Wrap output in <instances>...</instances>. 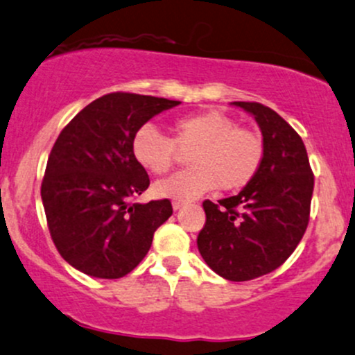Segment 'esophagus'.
Here are the masks:
<instances>
[{
    "label": "esophagus",
    "instance_id": "obj_1",
    "mask_svg": "<svg viewBox=\"0 0 355 355\" xmlns=\"http://www.w3.org/2000/svg\"><path fill=\"white\" fill-rule=\"evenodd\" d=\"M182 207H186V201H178V200L173 201V208L174 209H181Z\"/></svg>",
    "mask_w": 355,
    "mask_h": 355
}]
</instances>
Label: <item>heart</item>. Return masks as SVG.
I'll list each match as a JSON object with an SVG mask.
<instances>
[{
    "label": "heart",
    "mask_w": 355,
    "mask_h": 355,
    "mask_svg": "<svg viewBox=\"0 0 355 355\" xmlns=\"http://www.w3.org/2000/svg\"><path fill=\"white\" fill-rule=\"evenodd\" d=\"M167 139L150 125H144L132 139V155L150 174H166L188 154L191 167L161 179L154 193L161 198L186 201L220 188L239 191L254 181L266 157L261 133L239 127L237 121L218 110H203L179 116L171 123Z\"/></svg>",
    "instance_id": "1"
}]
</instances>
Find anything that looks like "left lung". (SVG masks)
<instances>
[{
    "label": "left lung",
    "mask_w": 355,
    "mask_h": 355,
    "mask_svg": "<svg viewBox=\"0 0 355 355\" xmlns=\"http://www.w3.org/2000/svg\"><path fill=\"white\" fill-rule=\"evenodd\" d=\"M262 132L261 171L237 196L203 201L207 223L198 235L205 262L228 281H250L284 264L310 222L313 171L295 128L269 106L234 101Z\"/></svg>",
    "instance_id": "1"
}]
</instances>
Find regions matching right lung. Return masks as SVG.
Returning <instances> with one entry per match:
<instances>
[{"label":"right lung","mask_w":355,"mask_h":355,"mask_svg":"<svg viewBox=\"0 0 355 355\" xmlns=\"http://www.w3.org/2000/svg\"><path fill=\"white\" fill-rule=\"evenodd\" d=\"M178 105L116 91L89 103L59 133L40 194L54 245L72 268L118 279L147 255L173 205L167 198L132 203L150 184L133 159L132 139L152 116Z\"/></svg>","instance_id":"add662e5"}]
</instances>
